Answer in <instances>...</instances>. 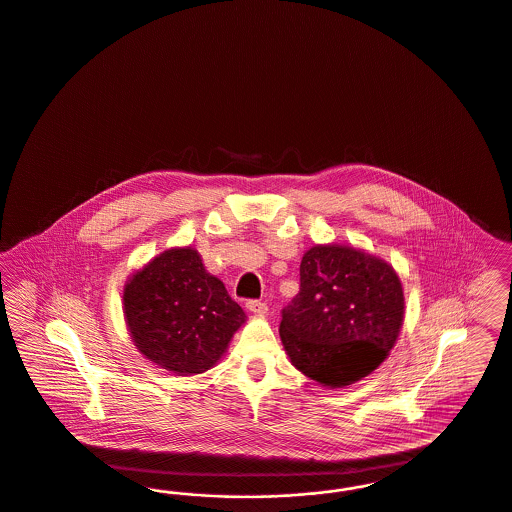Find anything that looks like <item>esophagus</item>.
I'll return each instance as SVG.
<instances>
[{"label": "esophagus", "instance_id": "obj_1", "mask_svg": "<svg viewBox=\"0 0 512 512\" xmlns=\"http://www.w3.org/2000/svg\"><path fill=\"white\" fill-rule=\"evenodd\" d=\"M245 307H247L251 313H255V315H265L268 311L267 303L261 301V299H247V301H245Z\"/></svg>", "mask_w": 512, "mask_h": 512}]
</instances>
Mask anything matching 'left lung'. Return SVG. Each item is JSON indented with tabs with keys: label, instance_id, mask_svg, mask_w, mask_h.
<instances>
[{
	"label": "left lung",
	"instance_id": "obj_1",
	"mask_svg": "<svg viewBox=\"0 0 512 512\" xmlns=\"http://www.w3.org/2000/svg\"><path fill=\"white\" fill-rule=\"evenodd\" d=\"M395 270L345 245H315L299 267V293L282 309L292 365L318 384L349 386L386 359L403 324Z\"/></svg>",
	"mask_w": 512,
	"mask_h": 512
}]
</instances>
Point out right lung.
I'll return each mask as SVG.
<instances>
[{
	"label": "right lung",
	"mask_w": 512,
	"mask_h": 512,
	"mask_svg": "<svg viewBox=\"0 0 512 512\" xmlns=\"http://www.w3.org/2000/svg\"><path fill=\"white\" fill-rule=\"evenodd\" d=\"M124 315L147 359L180 376L209 370L245 322L192 247L169 249L136 272L124 288Z\"/></svg>",
	"instance_id": "1"
}]
</instances>
